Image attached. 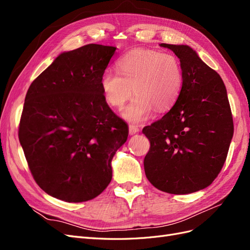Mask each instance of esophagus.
Returning a JSON list of instances; mask_svg holds the SVG:
<instances>
[{
  "mask_svg": "<svg viewBox=\"0 0 250 250\" xmlns=\"http://www.w3.org/2000/svg\"><path fill=\"white\" fill-rule=\"evenodd\" d=\"M140 131L139 128L135 126V125H129V134L133 135L135 133H138Z\"/></svg>",
  "mask_w": 250,
  "mask_h": 250,
  "instance_id": "34e87169",
  "label": "esophagus"
}]
</instances>
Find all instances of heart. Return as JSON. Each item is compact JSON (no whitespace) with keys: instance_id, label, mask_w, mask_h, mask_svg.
Wrapping results in <instances>:
<instances>
[{"instance_id":"b5f03b06","label":"heart","mask_w":250,"mask_h":250,"mask_svg":"<svg viewBox=\"0 0 250 250\" xmlns=\"http://www.w3.org/2000/svg\"><path fill=\"white\" fill-rule=\"evenodd\" d=\"M119 72L106 71L101 78L105 99L121 108L133 94L123 116L130 122L146 121L153 111L168 109L183 87V69L171 53L137 49L126 53L118 62Z\"/></svg>"}]
</instances>
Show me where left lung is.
Returning a JSON list of instances; mask_svg holds the SVG:
<instances>
[{
    "label": "left lung",
    "mask_w": 250,
    "mask_h": 250,
    "mask_svg": "<svg viewBox=\"0 0 250 250\" xmlns=\"http://www.w3.org/2000/svg\"><path fill=\"white\" fill-rule=\"evenodd\" d=\"M183 69V87L173 107L143 133L150 141L144 160L146 177L170 194L208 187L220 173L233 134L228 93L219 74L186 44L161 43Z\"/></svg>",
    "instance_id": "8db88e82"
}]
</instances>
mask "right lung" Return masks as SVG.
Wrapping results in <instances>:
<instances>
[{
	"mask_svg": "<svg viewBox=\"0 0 250 250\" xmlns=\"http://www.w3.org/2000/svg\"><path fill=\"white\" fill-rule=\"evenodd\" d=\"M115 47L62 53L30 85L19 139L36 184L65 202L94 199L109 185L128 125L105 100L101 78Z\"/></svg>",
	"mask_w": 250,
	"mask_h": 250,
	"instance_id": "right-lung-1",
	"label": "right lung"
}]
</instances>
